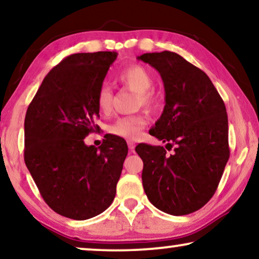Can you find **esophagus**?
Returning <instances> with one entry per match:
<instances>
[{"label": "esophagus", "instance_id": "esophagus-1", "mask_svg": "<svg viewBox=\"0 0 259 259\" xmlns=\"http://www.w3.org/2000/svg\"><path fill=\"white\" fill-rule=\"evenodd\" d=\"M127 144H128V148H130V151H131V152H133V151H134V147H136V144H134L133 141H128V143H127Z\"/></svg>", "mask_w": 259, "mask_h": 259}]
</instances>
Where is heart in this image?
I'll return each mask as SVG.
<instances>
[{"label": "heart", "instance_id": "obj_1", "mask_svg": "<svg viewBox=\"0 0 259 259\" xmlns=\"http://www.w3.org/2000/svg\"><path fill=\"white\" fill-rule=\"evenodd\" d=\"M119 81L137 92L138 106L143 105L145 107H152L155 104L154 94L150 91L153 86V79L144 67L138 65L128 67L120 73ZM112 100V88L108 84H102L97 94V105L100 112L108 113L111 111ZM145 125H146V119L141 114L122 116L108 126V132L125 139H134L139 136L141 128Z\"/></svg>", "mask_w": 259, "mask_h": 259}]
</instances>
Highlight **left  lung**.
Masks as SVG:
<instances>
[{"label":"left lung","mask_w":259,"mask_h":259,"mask_svg":"<svg viewBox=\"0 0 259 259\" xmlns=\"http://www.w3.org/2000/svg\"><path fill=\"white\" fill-rule=\"evenodd\" d=\"M138 60L158 70L165 88L164 111L150 132L166 148L176 145L169 155L162 146L136 147L145 193L165 213H192L213 196L229 160L225 104L210 77L177 53H146Z\"/></svg>","instance_id":"obj_1"}]
</instances>
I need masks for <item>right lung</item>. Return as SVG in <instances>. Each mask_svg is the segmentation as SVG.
<instances>
[{
  "label": "right lung",
  "mask_w": 259,
  "mask_h": 259,
  "mask_svg": "<svg viewBox=\"0 0 259 259\" xmlns=\"http://www.w3.org/2000/svg\"><path fill=\"white\" fill-rule=\"evenodd\" d=\"M115 52L67 56L42 81L24 119V162L42 198L63 217L84 221L112 204L128 147L108 136L100 147L84 138L99 131L97 94Z\"/></svg>",
  "instance_id": "obj_1"
}]
</instances>
